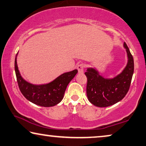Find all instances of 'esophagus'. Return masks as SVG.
<instances>
[{
  "instance_id": "esophagus-1",
  "label": "esophagus",
  "mask_w": 146,
  "mask_h": 146,
  "mask_svg": "<svg viewBox=\"0 0 146 146\" xmlns=\"http://www.w3.org/2000/svg\"><path fill=\"white\" fill-rule=\"evenodd\" d=\"M84 67L85 66H84V65L83 64H80L77 66V69H78V71H79V73H82L84 72Z\"/></svg>"
}]
</instances>
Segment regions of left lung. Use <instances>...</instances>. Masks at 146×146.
Returning a JSON list of instances; mask_svg holds the SVG:
<instances>
[{
    "label": "left lung",
    "instance_id": "8db88e82",
    "mask_svg": "<svg viewBox=\"0 0 146 146\" xmlns=\"http://www.w3.org/2000/svg\"><path fill=\"white\" fill-rule=\"evenodd\" d=\"M128 62L122 72L113 79L104 78L94 68H88L86 95L89 102L95 106L105 108L112 106L124 98L129 90L134 73V59L129 47L124 42Z\"/></svg>",
    "mask_w": 146,
    "mask_h": 146
}]
</instances>
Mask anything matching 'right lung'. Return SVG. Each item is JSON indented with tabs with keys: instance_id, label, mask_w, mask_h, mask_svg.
I'll list each match as a JSON object with an SVG mask.
<instances>
[{
	"instance_id": "add662e5",
	"label": "right lung",
	"mask_w": 146,
	"mask_h": 146,
	"mask_svg": "<svg viewBox=\"0 0 146 146\" xmlns=\"http://www.w3.org/2000/svg\"><path fill=\"white\" fill-rule=\"evenodd\" d=\"M17 55L15 58V72L19 90L25 98L42 107H52L59 104L69 82L77 73V69L63 73L48 84L35 85L27 82L21 76L17 65Z\"/></svg>"
}]
</instances>
